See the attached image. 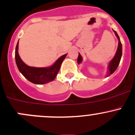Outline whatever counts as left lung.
I'll list each match as a JSON object with an SVG mask.
<instances>
[{
  "mask_svg": "<svg viewBox=\"0 0 135 135\" xmlns=\"http://www.w3.org/2000/svg\"><path fill=\"white\" fill-rule=\"evenodd\" d=\"M113 31L115 32L116 36H117V37L119 40V45H118V48H117V52H116L115 53V57H113V59L111 61V62H109V73H108V76L111 75V74H113V73L115 71L117 68L118 67L120 61H121V56H122V44H121V41H120L119 37L117 32H116L115 31H114V30H113ZM82 57H81L80 54L79 53L78 57V60H77L78 63L80 64L81 62H82Z\"/></svg>",
  "mask_w": 135,
  "mask_h": 135,
  "instance_id": "obj_1",
  "label": "left lung"
}]
</instances>
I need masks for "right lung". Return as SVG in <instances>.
Instances as JSON below:
<instances>
[{
	"label": "right lung",
	"instance_id": "1",
	"mask_svg": "<svg viewBox=\"0 0 135 135\" xmlns=\"http://www.w3.org/2000/svg\"><path fill=\"white\" fill-rule=\"evenodd\" d=\"M18 42L15 51V59L18 70L26 79L36 84H43L53 80L58 74L61 64L66 56V54L61 56L50 67H32L27 66L22 61L18 54Z\"/></svg>",
	"mask_w": 135,
	"mask_h": 135
}]
</instances>
